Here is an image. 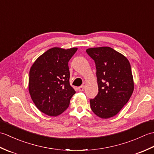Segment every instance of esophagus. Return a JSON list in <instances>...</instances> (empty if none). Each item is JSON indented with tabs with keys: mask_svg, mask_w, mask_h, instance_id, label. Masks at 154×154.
Returning <instances> with one entry per match:
<instances>
[{
	"mask_svg": "<svg viewBox=\"0 0 154 154\" xmlns=\"http://www.w3.org/2000/svg\"><path fill=\"white\" fill-rule=\"evenodd\" d=\"M85 86H81V87H78V89H79V91H83L85 90Z\"/></svg>",
	"mask_w": 154,
	"mask_h": 154,
	"instance_id": "obj_1",
	"label": "esophagus"
}]
</instances>
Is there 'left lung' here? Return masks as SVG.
Returning a JSON list of instances; mask_svg holds the SVG:
<instances>
[{
	"instance_id": "1",
	"label": "left lung",
	"mask_w": 154,
	"mask_h": 154,
	"mask_svg": "<svg viewBox=\"0 0 154 154\" xmlns=\"http://www.w3.org/2000/svg\"><path fill=\"white\" fill-rule=\"evenodd\" d=\"M87 54L95 62L99 92L90 100L91 109L101 119L119 113L134 91V79L129 61L110 47L89 48Z\"/></svg>"
}]
</instances>
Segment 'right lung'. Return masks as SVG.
<instances>
[{
  "instance_id": "right-lung-1",
  "label": "right lung",
  "mask_w": 154,
  "mask_h": 154,
  "mask_svg": "<svg viewBox=\"0 0 154 154\" xmlns=\"http://www.w3.org/2000/svg\"><path fill=\"white\" fill-rule=\"evenodd\" d=\"M77 48H53L41 55L30 70L28 89L35 106L50 116L60 115L75 93L70 85L68 62Z\"/></svg>"
}]
</instances>
